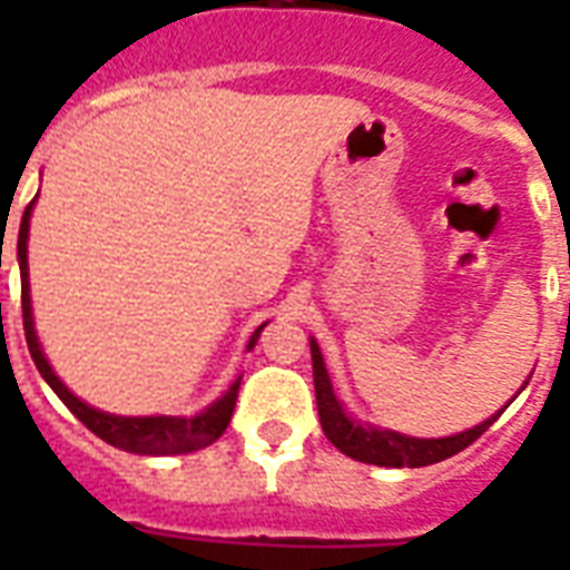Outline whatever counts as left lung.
Listing matches in <instances>:
<instances>
[{
	"mask_svg": "<svg viewBox=\"0 0 570 570\" xmlns=\"http://www.w3.org/2000/svg\"><path fill=\"white\" fill-rule=\"evenodd\" d=\"M311 357H313V384H316V407H320L322 432L343 455L364 464H379V468H425V464H438V461L450 459L455 452L476 441L479 434L488 432V425L494 423L497 416L503 414L509 402H505L494 416H488L473 429H464L450 438H411V434H399L393 429H381V425L361 423L357 416L346 411L340 402L331 384V375L325 370V357H322L320 343L311 337ZM527 387V381H523ZM521 393V390H518ZM514 399V396H512Z\"/></svg>",
	"mask_w": 570,
	"mask_h": 570,
	"instance_id": "1",
	"label": "left lung"
}]
</instances>
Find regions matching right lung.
<instances>
[{"label": "right lung", "instance_id": "obj_1", "mask_svg": "<svg viewBox=\"0 0 570 570\" xmlns=\"http://www.w3.org/2000/svg\"><path fill=\"white\" fill-rule=\"evenodd\" d=\"M38 200V197H35ZM35 200L26 206L20 222V236H17V263H20L22 277V328H26V343H29L31 361L38 366V373L43 375L49 387L56 390V396L91 429L97 438H102L111 446H118L124 452H136V455H183V452L204 450L209 443H215L224 434L227 423H230L233 407H236V396H239V381L236 375L230 387L224 390L222 396L209 402L204 411H197L191 416H120L100 411V407L88 405L76 396L73 390H67V384L56 375V370L49 366L43 348H40L38 331H35V313H31V295H29V218L35 209ZM266 328V322L259 325L248 340V352L257 346L259 331Z\"/></svg>", "mask_w": 570, "mask_h": 570}]
</instances>
